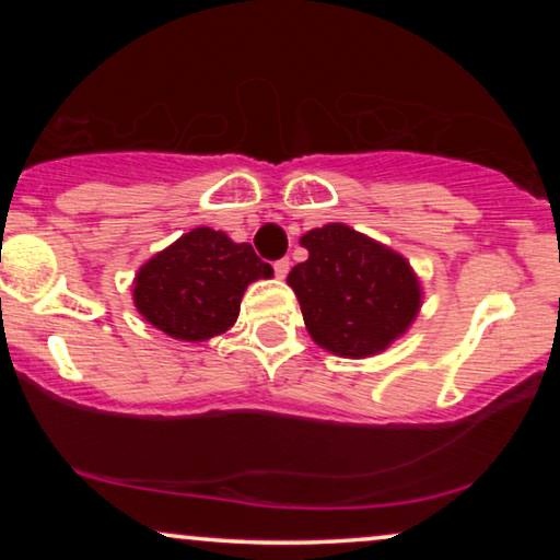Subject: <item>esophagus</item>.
I'll list each match as a JSON object with an SVG mask.
<instances>
[{
	"label": "esophagus",
	"mask_w": 560,
	"mask_h": 560,
	"mask_svg": "<svg viewBox=\"0 0 560 560\" xmlns=\"http://www.w3.org/2000/svg\"><path fill=\"white\" fill-rule=\"evenodd\" d=\"M272 267H275V275H278V278L282 280L290 272V259H278V262H275Z\"/></svg>",
	"instance_id": "obj_1"
}]
</instances>
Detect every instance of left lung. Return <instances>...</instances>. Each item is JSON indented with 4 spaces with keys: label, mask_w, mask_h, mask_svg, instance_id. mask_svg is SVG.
I'll use <instances>...</instances> for the list:
<instances>
[{
    "label": "left lung",
    "mask_w": 560,
    "mask_h": 560,
    "mask_svg": "<svg viewBox=\"0 0 560 560\" xmlns=\"http://www.w3.org/2000/svg\"><path fill=\"white\" fill-rule=\"evenodd\" d=\"M301 247L308 249V259L290 270L288 285L318 347L362 359L408 331L423 290L402 255L347 224L311 229Z\"/></svg>",
    "instance_id": "8db88e82"
}]
</instances>
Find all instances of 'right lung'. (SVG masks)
Returning <instances> with one entry per match:
<instances>
[{"label":"right lung","instance_id":"add662e5","mask_svg":"<svg viewBox=\"0 0 560 560\" xmlns=\"http://www.w3.org/2000/svg\"><path fill=\"white\" fill-rule=\"evenodd\" d=\"M272 278L252 244L198 226L140 267L132 298L142 318L178 341H206L234 326L249 282Z\"/></svg>","mask_w":560,"mask_h":560}]
</instances>
